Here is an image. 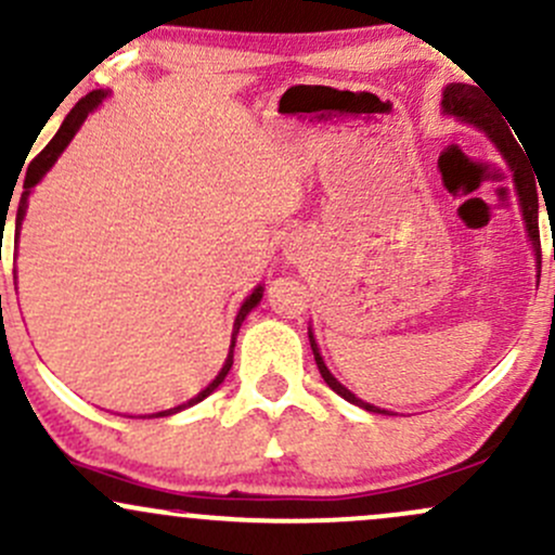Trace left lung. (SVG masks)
Here are the masks:
<instances>
[{
	"label": "left lung",
	"instance_id": "1",
	"mask_svg": "<svg viewBox=\"0 0 555 555\" xmlns=\"http://www.w3.org/2000/svg\"><path fill=\"white\" fill-rule=\"evenodd\" d=\"M442 109H446L448 115H453V118L464 120V124H472L477 126L479 131H485L487 137L495 142V147L501 150V155L505 157V163H508L511 170H514V181H516V192H519L521 197V210H525V221H527V234L529 240H532V247L534 253L540 255V229H538V192H534V179H529V170H527V160L525 155H521L519 144L514 142V137H511V131L505 129L501 120L495 118V113H492L490 102H487V96L479 91L477 87H468V83H448L446 87V94H442ZM528 192V197H524V192ZM308 337H310V350H313L315 356V366H319L321 376H324V382L328 387L334 389V392L339 395V398H345L347 403L352 405H361L366 408L371 413H387V416H392V413L385 411V408H376L366 403V400L356 398V395L350 392L345 385H339L337 379L332 376V371L326 369L324 358H321L319 352V345H315L313 339V332L308 328Z\"/></svg>",
	"mask_w": 555,
	"mask_h": 555
}]
</instances>
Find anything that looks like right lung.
Wrapping results in <instances>:
<instances>
[{"mask_svg":"<svg viewBox=\"0 0 555 555\" xmlns=\"http://www.w3.org/2000/svg\"><path fill=\"white\" fill-rule=\"evenodd\" d=\"M105 96H107V91L96 89V91H89V94L83 96V100H78V102H76V107H73L70 113H68V118H65V120H63V126H60V131L54 133V137H52V142L47 144V147L41 150L39 155L34 157V163H30V166H28V173H26V184H23L21 205H17L15 231H21L23 216H26V199H28V194H30V186H36V184H39V181H41V176H44L47 170H50V168L54 166V160H57V157L63 155V150L68 147V142H70V139L76 137V131H78V129H81V124H83V120H87V115H89L91 109H94L96 105H100V102L105 100ZM260 297H263V287H255V289H253V295H249L247 300L242 302L240 313H236V321H234V332H231V345H229V356H227V363H223V369L218 371V376H216V379H212L210 385L203 389V392H199V395H194L192 400H186L184 405H176V408H170V411L152 413V416H155V418H160V416H170V413H179V411H184V408L194 405V403H199V400H205V398H208V395L212 392V389H216L218 385H221L223 379H227V374H229L231 363H234V343H236V334H240V326H242V321L247 319V313H249V310H253V308L258 306V302H260Z\"/></svg>","mask_w":555,"mask_h":555,"instance_id":"right-lung-1","label":"right lung"}]
</instances>
